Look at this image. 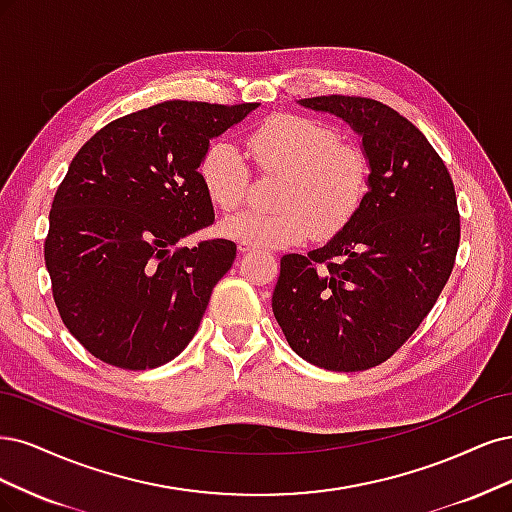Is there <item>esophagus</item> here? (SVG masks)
I'll use <instances>...</instances> for the list:
<instances>
[{"mask_svg": "<svg viewBox=\"0 0 512 512\" xmlns=\"http://www.w3.org/2000/svg\"><path fill=\"white\" fill-rule=\"evenodd\" d=\"M251 249H253L251 244H246V242H238V251H240V253H249Z\"/></svg>", "mask_w": 512, "mask_h": 512, "instance_id": "esophagus-1", "label": "esophagus"}]
</instances>
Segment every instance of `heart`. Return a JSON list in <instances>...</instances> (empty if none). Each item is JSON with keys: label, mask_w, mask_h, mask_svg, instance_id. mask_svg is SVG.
Segmentation results:
<instances>
[{"label": "heart", "mask_w": 512, "mask_h": 512, "mask_svg": "<svg viewBox=\"0 0 512 512\" xmlns=\"http://www.w3.org/2000/svg\"><path fill=\"white\" fill-rule=\"evenodd\" d=\"M246 148L261 174L280 176L274 210H240L221 223V234L261 249L332 238L349 225L366 202L370 159L357 144L302 114H274L246 136ZM208 200L232 210L249 187L251 170L225 140H214L197 166Z\"/></svg>", "instance_id": "obj_1"}]
</instances>
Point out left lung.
<instances>
[{
	"label": "left lung",
	"mask_w": 512,
	"mask_h": 512,
	"mask_svg": "<svg viewBox=\"0 0 512 512\" xmlns=\"http://www.w3.org/2000/svg\"><path fill=\"white\" fill-rule=\"evenodd\" d=\"M300 104L353 125L370 159V189L325 246L280 257L272 310L302 359L368 370L417 332L447 285L461 232L455 187L434 146L393 108L357 95Z\"/></svg>",
	"instance_id": "1"
}]
</instances>
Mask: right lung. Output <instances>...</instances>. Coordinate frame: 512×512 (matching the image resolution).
<instances>
[{
  "mask_svg": "<svg viewBox=\"0 0 512 512\" xmlns=\"http://www.w3.org/2000/svg\"><path fill=\"white\" fill-rule=\"evenodd\" d=\"M257 104L170 100L82 144L57 187L44 261L63 325L104 364H168L195 336L236 259L232 240L176 242L214 221L197 166Z\"/></svg>",
  "mask_w": 512,
  "mask_h": 512,
  "instance_id": "right-lung-1",
  "label": "right lung"
}]
</instances>
